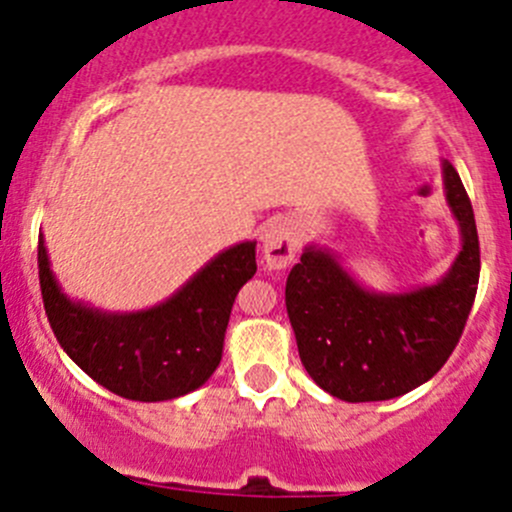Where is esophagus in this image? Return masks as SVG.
<instances>
[{
    "mask_svg": "<svg viewBox=\"0 0 512 512\" xmlns=\"http://www.w3.org/2000/svg\"><path fill=\"white\" fill-rule=\"evenodd\" d=\"M261 251L269 269H286L299 251V233L294 223L286 218H276L264 228L261 236Z\"/></svg>",
    "mask_w": 512,
    "mask_h": 512,
    "instance_id": "obj_1",
    "label": "esophagus"
}]
</instances>
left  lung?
Instances as JSON below:
<instances>
[{
  "mask_svg": "<svg viewBox=\"0 0 512 512\" xmlns=\"http://www.w3.org/2000/svg\"><path fill=\"white\" fill-rule=\"evenodd\" d=\"M445 201L462 248L437 284L384 294L359 284L329 248L306 246L286 279V311L301 364L344 402H382L435 377L460 342L480 279L470 198L442 160Z\"/></svg>",
  "mask_w": 512,
  "mask_h": 512,
  "instance_id": "obj_1",
  "label": "left lung"
}]
</instances>
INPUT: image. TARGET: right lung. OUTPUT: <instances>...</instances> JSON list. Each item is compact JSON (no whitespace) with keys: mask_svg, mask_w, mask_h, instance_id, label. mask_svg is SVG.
Here are the masks:
<instances>
[{"mask_svg":"<svg viewBox=\"0 0 512 512\" xmlns=\"http://www.w3.org/2000/svg\"><path fill=\"white\" fill-rule=\"evenodd\" d=\"M40 289L60 347L97 384L135 402L183 397L221 364L238 289L256 274V241L213 256L173 296L140 311H102L62 291L45 238L37 248Z\"/></svg>","mask_w":512,"mask_h":512,"instance_id":"obj_1","label":"right lung"}]
</instances>
